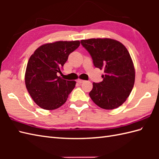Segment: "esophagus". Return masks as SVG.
Listing matches in <instances>:
<instances>
[{
  "label": "esophagus",
  "mask_w": 159,
  "mask_h": 159,
  "mask_svg": "<svg viewBox=\"0 0 159 159\" xmlns=\"http://www.w3.org/2000/svg\"><path fill=\"white\" fill-rule=\"evenodd\" d=\"M84 82V80H82V79H77V83H83Z\"/></svg>",
  "instance_id": "34e87169"
}]
</instances>
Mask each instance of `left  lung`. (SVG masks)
<instances>
[{"label":"left lung","mask_w":159,"mask_h":159,"mask_svg":"<svg viewBox=\"0 0 159 159\" xmlns=\"http://www.w3.org/2000/svg\"><path fill=\"white\" fill-rule=\"evenodd\" d=\"M82 46L92 57L93 65L103 69V80L93 83L89 96L104 109L121 106L133 88L135 71L129 52L122 43L109 38L83 39Z\"/></svg>","instance_id":"left-lung-1"}]
</instances>
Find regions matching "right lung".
Wrapping results in <instances>:
<instances>
[{
	"instance_id": "1",
	"label": "right lung",
	"mask_w": 159,
	"mask_h": 159,
	"mask_svg": "<svg viewBox=\"0 0 159 159\" xmlns=\"http://www.w3.org/2000/svg\"><path fill=\"white\" fill-rule=\"evenodd\" d=\"M80 46L79 41H59L46 43L30 57L25 72V85L38 105L54 110L66 102L75 87L74 80H66L57 75L71 52Z\"/></svg>"
}]
</instances>
